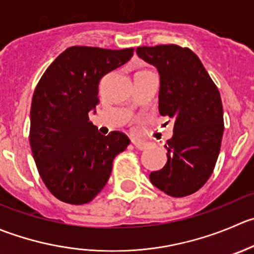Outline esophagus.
Returning a JSON list of instances; mask_svg holds the SVG:
<instances>
[{
	"instance_id": "obj_1",
	"label": "esophagus",
	"mask_w": 254,
	"mask_h": 254,
	"mask_svg": "<svg viewBox=\"0 0 254 254\" xmlns=\"http://www.w3.org/2000/svg\"><path fill=\"white\" fill-rule=\"evenodd\" d=\"M132 144H134V146L136 147L137 150H145L147 146H149V145H147V142L139 141V140H132Z\"/></svg>"
}]
</instances>
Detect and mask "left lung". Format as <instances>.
I'll list each match as a JSON object with an SVG mask.
<instances>
[{"mask_svg": "<svg viewBox=\"0 0 254 254\" xmlns=\"http://www.w3.org/2000/svg\"><path fill=\"white\" fill-rule=\"evenodd\" d=\"M136 53L159 70V112L174 120V135L165 144L167 162L150 181L172 197L192 195L210 179L220 154L225 124L218 88L186 47L144 46Z\"/></svg>", "mask_w": 254, "mask_h": 254, "instance_id": "1", "label": "left lung"}]
</instances>
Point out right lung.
Segmentation results:
<instances>
[{
    "label": "right lung",
    "mask_w": 254,
    "mask_h": 254,
    "mask_svg": "<svg viewBox=\"0 0 254 254\" xmlns=\"http://www.w3.org/2000/svg\"><path fill=\"white\" fill-rule=\"evenodd\" d=\"M132 53L134 48L69 47L34 89L29 144L39 176L59 201L90 202L109 180L114 157L129 145L122 131L100 134L89 122V112L99 103L100 79Z\"/></svg>",
    "instance_id": "1"
}]
</instances>
